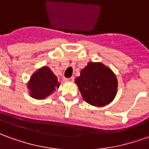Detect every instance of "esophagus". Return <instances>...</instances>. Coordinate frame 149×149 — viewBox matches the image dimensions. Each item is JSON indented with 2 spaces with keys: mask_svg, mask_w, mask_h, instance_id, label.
<instances>
[{
  "mask_svg": "<svg viewBox=\"0 0 149 149\" xmlns=\"http://www.w3.org/2000/svg\"><path fill=\"white\" fill-rule=\"evenodd\" d=\"M65 81H68V82H73V81H74V77H72L66 78V79H65Z\"/></svg>",
  "mask_w": 149,
  "mask_h": 149,
  "instance_id": "34e87169",
  "label": "esophagus"
}]
</instances>
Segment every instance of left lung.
Segmentation results:
<instances>
[{
  "mask_svg": "<svg viewBox=\"0 0 149 149\" xmlns=\"http://www.w3.org/2000/svg\"><path fill=\"white\" fill-rule=\"evenodd\" d=\"M81 96L87 103L102 107L111 103L117 92V79L114 72L100 62H89L76 78Z\"/></svg>",
  "mask_w": 149,
  "mask_h": 149,
  "instance_id": "obj_1",
  "label": "left lung"
}]
</instances>
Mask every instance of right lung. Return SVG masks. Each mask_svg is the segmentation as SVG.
<instances>
[{"mask_svg": "<svg viewBox=\"0 0 149 149\" xmlns=\"http://www.w3.org/2000/svg\"><path fill=\"white\" fill-rule=\"evenodd\" d=\"M59 86L60 83L57 81V77L47 66H44L35 72L28 83L30 97L37 100L49 97Z\"/></svg>", "mask_w": 149, "mask_h": 149, "instance_id": "1", "label": "right lung"}]
</instances>
